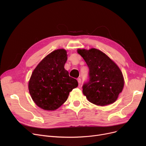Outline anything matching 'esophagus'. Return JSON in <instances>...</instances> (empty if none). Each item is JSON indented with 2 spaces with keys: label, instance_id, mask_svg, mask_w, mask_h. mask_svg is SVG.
I'll return each instance as SVG.
<instances>
[{
  "label": "esophagus",
  "instance_id": "34e87169",
  "mask_svg": "<svg viewBox=\"0 0 146 146\" xmlns=\"http://www.w3.org/2000/svg\"><path fill=\"white\" fill-rule=\"evenodd\" d=\"M78 83H79V86H80L81 85V79L80 78H79L78 79Z\"/></svg>",
  "mask_w": 146,
  "mask_h": 146
}]
</instances>
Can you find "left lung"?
<instances>
[{
    "label": "left lung",
    "instance_id": "8db88e82",
    "mask_svg": "<svg viewBox=\"0 0 146 146\" xmlns=\"http://www.w3.org/2000/svg\"><path fill=\"white\" fill-rule=\"evenodd\" d=\"M78 52L89 68L88 81L82 86L88 100L99 106L116 101L124 85L123 76L117 65L105 53L95 48L78 49Z\"/></svg>",
    "mask_w": 146,
    "mask_h": 146
}]
</instances>
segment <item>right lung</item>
Segmentation results:
<instances>
[{
  "label": "right lung",
  "instance_id": "add662e5",
  "mask_svg": "<svg viewBox=\"0 0 146 146\" xmlns=\"http://www.w3.org/2000/svg\"><path fill=\"white\" fill-rule=\"evenodd\" d=\"M66 52L59 49L49 54L38 64L30 78L29 94L35 104L44 110L58 108L78 86L77 80L70 77L64 69Z\"/></svg>",
  "mask_w": 146,
  "mask_h": 146
}]
</instances>
